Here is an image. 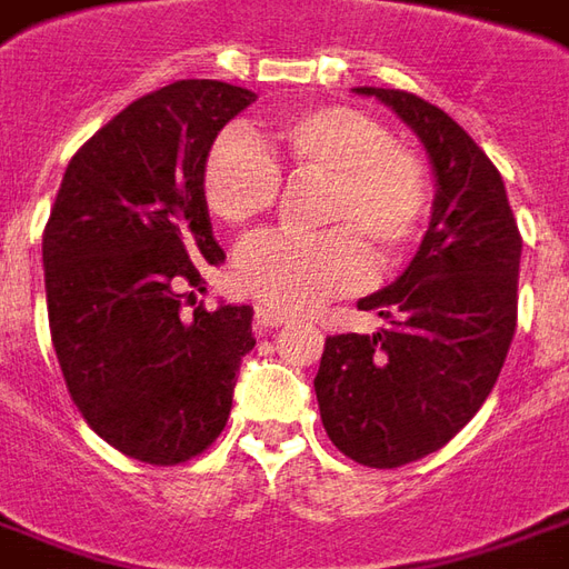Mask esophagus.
<instances>
[{"label":"esophagus","mask_w":569,"mask_h":569,"mask_svg":"<svg viewBox=\"0 0 569 569\" xmlns=\"http://www.w3.org/2000/svg\"><path fill=\"white\" fill-rule=\"evenodd\" d=\"M289 323V317L283 311H273V308H256V329L258 332H268L277 326Z\"/></svg>","instance_id":"1"}]
</instances>
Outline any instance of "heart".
I'll return each instance as SVG.
<instances>
[{"label": "heart", "mask_w": 569, "mask_h": 569, "mask_svg": "<svg viewBox=\"0 0 569 569\" xmlns=\"http://www.w3.org/2000/svg\"><path fill=\"white\" fill-rule=\"evenodd\" d=\"M289 169L326 178L320 233L271 230L233 258V286L277 311H305L367 283L372 253L397 264L422 237L431 216V174L419 153L353 107H308L277 122ZM206 209L230 228L271 212L283 174L246 126L218 134L202 160Z\"/></svg>", "instance_id": "1"}]
</instances>
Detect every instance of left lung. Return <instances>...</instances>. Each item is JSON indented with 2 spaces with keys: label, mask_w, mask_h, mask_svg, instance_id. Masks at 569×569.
Masks as SVG:
<instances>
[{
  "label": "left lung",
  "mask_w": 569,
  "mask_h": 569,
  "mask_svg": "<svg viewBox=\"0 0 569 569\" xmlns=\"http://www.w3.org/2000/svg\"><path fill=\"white\" fill-rule=\"evenodd\" d=\"M353 91L419 134L437 193L407 271L357 301L385 329L329 336L313 391L348 459L400 468L440 450L490 397L518 326L520 233L502 174L456 119L409 91Z\"/></svg>",
  "instance_id": "8db88e82"
}]
</instances>
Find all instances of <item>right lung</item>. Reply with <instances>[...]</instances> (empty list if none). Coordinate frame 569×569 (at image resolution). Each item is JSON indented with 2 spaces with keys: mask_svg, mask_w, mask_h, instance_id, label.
Here are the masks:
<instances>
[{
  "mask_svg": "<svg viewBox=\"0 0 569 569\" xmlns=\"http://www.w3.org/2000/svg\"><path fill=\"white\" fill-rule=\"evenodd\" d=\"M252 101L218 79L132 101L79 147L42 233L67 391L91 431L138 462L178 465L212 447L256 348L249 305L184 311V289H202V268L224 261L202 160Z\"/></svg>",
  "mask_w": 569,
  "mask_h": 569,
  "instance_id": "add662e5",
  "label": "right lung"
}]
</instances>
